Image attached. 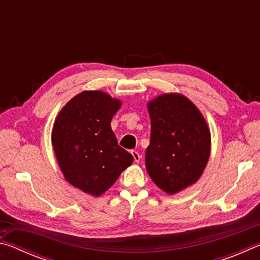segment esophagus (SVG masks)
Masks as SVG:
<instances>
[{"label":"esophagus","mask_w":260,"mask_h":260,"mask_svg":"<svg viewBox=\"0 0 260 260\" xmlns=\"http://www.w3.org/2000/svg\"><path fill=\"white\" fill-rule=\"evenodd\" d=\"M132 155H133V157H134V160H135V162H140V159H141V156H140V153L136 151V150H133L132 151Z\"/></svg>","instance_id":"34e87169"}]
</instances>
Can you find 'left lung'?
I'll return each instance as SVG.
<instances>
[{
  "label": "left lung",
  "mask_w": 260,
  "mask_h": 260,
  "mask_svg": "<svg viewBox=\"0 0 260 260\" xmlns=\"http://www.w3.org/2000/svg\"><path fill=\"white\" fill-rule=\"evenodd\" d=\"M150 144L146 167L156 186L169 195L196 183L208 165L211 133L199 108L179 93L149 101Z\"/></svg>",
  "instance_id": "8db88e82"
}]
</instances>
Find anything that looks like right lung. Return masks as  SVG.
Returning <instances> with one entry per match:
<instances>
[{
  "instance_id": "obj_1",
  "label": "right lung",
  "mask_w": 260,
  "mask_h": 260,
  "mask_svg": "<svg viewBox=\"0 0 260 260\" xmlns=\"http://www.w3.org/2000/svg\"><path fill=\"white\" fill-rule=\"evenodd\" d=\"M121 101L102 90H85L57 114L51 143L67 181L99 197L117 181L134 158L118 146L111 120Z\"/></svg>"
}]
</instances>
